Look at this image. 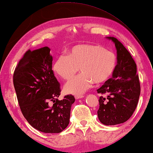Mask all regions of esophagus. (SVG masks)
<instances>
[{
  "instance_id": "34e87169",
  "label": "esophagus",
  "mask_w": 153,
  "mask_h": 153,
  "mask_svg": "<svg viewBox=\"0 0 153 153\" xmlns=\"http://www.w3.org/2000/svg\"><path fill=\"white\" fill-rule=\"evenodd\" d=\"M74 97L76 100H78V99H81V98L84 97V95H76L74 96Z\"/></svg>"
}]
</instances>
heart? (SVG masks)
Returning <instances> with one entry per match:
<instances>
[{
  "label": "heart",
  "mask_w": 153,
  "mask_h": 153,
  "mask_svg": "<svg viewBox=\"0 0 153 153\" xmlns=\"http://www.w3.org/2000/svg\"><path fill=\"white\" fill-rule=\"evenodd\" d=\"M115 53L102 46L93 44H78L68 50V54L60 53L53 64V70L65 80L73 78L79 71L81 73L64 86V91L72 94H81L92 87L101 84L113 75L117 67Z\"/></svg>",
  "instance_id": "1"
}]
</instances>
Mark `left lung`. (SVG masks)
Segmentation results:
<instances>
[{"mask_svg":"<svg viewBox=\"0 0 153 153\" xmlns=\"http://www.w3.org/2000/svg\"><path fill=\"white\" fill-rule=\"evenodd\" d=\"M107 38L116 45L117 64L111 78L97 90L107 96L100 97L97 116L102 124L111 126L126 122L132 116L140 97V85L130 53L116 37Z\"/></svg>","mask_w":153,"mask_h":153,"instance_id":"obj_1","label":"left lung"}]
</instances>
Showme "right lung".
<instances>
[{"instance_id": "1", "label": "right lung", "mask_w": 153, "mask_h": 153, "mask_svg": "<svg viewBox=\"0 0 153 153\" xmlns=\"http://www.w3.org/2000/svg\"><path fill=\"white\" fill-rule=\"evenodd\" d=\"M50 52L48 47L27 51L15 69L13 85L21 112L29 124L40 132L60 133L69 124L75 99L68 95L58 100L60 84L52 69Z\"/></svg>"}]
</instances>
